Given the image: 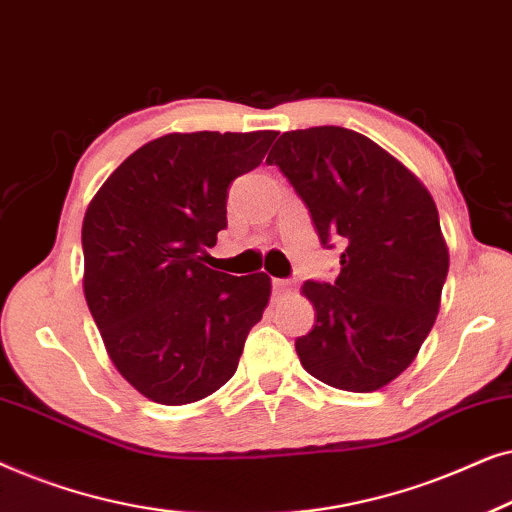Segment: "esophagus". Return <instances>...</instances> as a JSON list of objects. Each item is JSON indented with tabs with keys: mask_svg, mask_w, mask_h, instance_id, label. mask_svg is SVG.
I'll return each mask as SVG.
<instances>
[{
	"mask_svg": "<svg viewBox=\"0 0 512 512\" xmlns=\"http://www.w3.org/2000/svg\"><path fill=\"white\" fill-rule=\"evenodd\" d=\"M272 289H275V293H286L293 289V282L291 279H272Z\"/></svg>",
	"mask_w": 512,
	"mask_h": 512,
	"instance_id": "obj_1",
	"label": "esophagus"
}]
</instances>
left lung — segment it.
<instances>
[{
    "mask_svg": "<svg viewBox=\"0 0 512 512\" xmlns=\"http://www.w3.org/2000/svg\"><path fill=\"white\" fill-rule=\"evenodd\" d=\"M265 163L310 209L321 244L345 247L333 284H303L317 324L296 340L300 363L335 389H382L436 324L450 268L436 202L382 146L338 125L284 132Z\"/></svg>",
    "mask_w": 512,
    "mask_h": 512,
    "instance_id": "1",
    "label": "left lung"
}]
</instances>
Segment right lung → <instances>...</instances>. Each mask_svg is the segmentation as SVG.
Here are the masks:
<instances>
[{"mask_svg":"<svg viewBox=\"0 0 512 512\" xmlns=\"http://www.w3.org/2000/svg\"><path fill=\"white\" fill-rule=\"evenodd\" d=\"M275 130L172 132L116 167L83 219V293L125 380L163 405L214 394L270 300L265 272L205 265L228 226V186L263 163Z\"/></svg>","mask_w":512,"mask_h":512,"instance_id":"1","label":"right lung"}]
</instances>
